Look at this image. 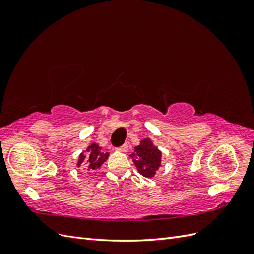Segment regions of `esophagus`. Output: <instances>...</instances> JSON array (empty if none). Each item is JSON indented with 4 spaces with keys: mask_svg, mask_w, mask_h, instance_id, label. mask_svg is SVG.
Segmentation results:
<instances>
[{
    "mask_svg": "<svg viewBox=\"0 0 254 254\" xmlns=\"http://www.w3.org/2000/svg\"><path fill=\"white\" fill-rule=\"evenodd\" d=\"M117 150H118V151H121V152H126V151L128 150V145L125 143L124 145H122L121 147H118Z\"/></svg>",
    "mask_w": 254,
    "mask_h": 254,
    "instance_id": "34e87169",
    "label": "esophagus"
}]
</instances>
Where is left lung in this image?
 I'll use <instances>...</instances> for the list:
<instances>
[{"label":"left lung","instance_id":"left-lung-1","mask_svg":"<svg viewBox=\"0 0 254 254\" xmlns=\"http://www.w3.org/2000/svg\"><path fill=\"white\" fill-rule=\"evenodd\" d=\"M129 156L131 157L137 172L146 178L155 177L162 164V151L153 145L148 137L141 140L140 144L134 147V152Z\"/></svg>","mask_w":254,"mask_h":254}]
</instances>
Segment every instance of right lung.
I'll return each mask as SVG.
<instances>
[{"instance_id":"obj_1","label":"right lung","mask_w":254,"mask_h":254,"mask_svg":"<svg viewBox=\"0 0 254 254\" xmlns=\"http://www.w3.org/2000/svg\"><path fill=\"white\" fill-rule=\"evenodd\" d=\"M109 152L103 151V148L96 143L90 144L86 150L82 151L77 160L76 166L82 167L83 170L96 172L101 170L105 161L108 159Z\"/></svg>"}]
</instances>
